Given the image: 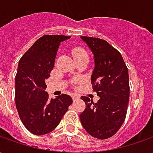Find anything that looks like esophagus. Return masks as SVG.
I'll return each mask as SVG.
<instances>
[{
  "label": "esophagus",
  "instance_id": "34e87169",
  "mask_svg": "<svg viewBox=\"0 0 153 153\" xmlns=\"http://www.w3.org/2000/svg\"><path fill=\"white\" fill-rule=\"evenodd\" d=\"M72 98H73L74 101H76V100H78L79 98V97L77 96V95H72Z\"/></svg>",
  "mask_w": 153,
  "mask_h": 153
}]
</instances>
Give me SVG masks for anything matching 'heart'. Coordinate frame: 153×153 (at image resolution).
Listing matches in <instances>:
<instances>
[{
  "label": "heart",
  "mask_w": 153,
  "mask_h": 153,
  "mask_svg": "<svg viewBox=\"0 0 153 153\" xmlns=\"http://www.w3.org/2000/svg\"><path fill=\"white\" fill-rule=\"evenodd\" d=\"M72 55H73L74 58L77 60L78 58H79V57H82V56H88V53H87V51L83 48L82 47H74L72 51ZM78 82V80L77 79H74L73 81L74 83H75Z\"/></svg>",
  "instance_id": "1"
}]
</instances>
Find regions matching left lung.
I'll list each match as a JSON object with an SVG mask.
<instances>
[{
  "label": "left lung",
  "instance_id": "left-lung-1",
  "mask_svg": "<svg viewBox=\"0 0 153 153\" xmlns=\"http://www.w3.org/2000/svg\"><path fill=\"white\" fill-rule=\"evenodd\" d=\"M94 55L95 68L91 77L93 91L100 99L83 96L86 108L79 115L80 121L88 134L98 139H106L116 134L125 121L128 99V68L121 54L106 41L80 37Z\"/></svg>",
  "mask_w": 153,
  "mask_h": 153
}]
</instances>
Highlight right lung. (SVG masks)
<instances>
[{
  "label": "right lung",
  "mask_w": 153,
  "mask_h": 153,
  "mask_svg": "<svg viewBox=\"0 0 153 153\" xmlns=\"http://www.w3.org/2000/svg\"><path fill=\"white\" fill-rule=\"evenodd\" d=\"M70 38L44 35L19 62L15 76V105L22 123L33 134H46L54 130L73 102L67 94L49 98L45 92V81L53 70L60 42Z\"/></svg>",
  "instance_id": "right-lung-1"
}]
</instances>
